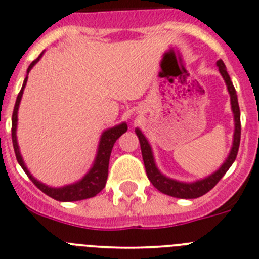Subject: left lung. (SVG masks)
Wrapping results in <instances>:
<instances>
[{
  "instance_id": "left-lung-1",
  "label": "left lung",
  "mask_w": 259,
  "mask_h": 259,
  "mask_svg": "<svg viewBox=\"0 0 259 259\" xmlns=\"http://www.w3.org/2000/svg\"><path fill=\"white\" fill-rule=\"evenodd\" d=\"M217 66L220 68L221 74H222L223 80H225L226 85H227V90L230 93V98H231V108L234 112V120H235V133H234V142H232V148L230 151V155L226 158V161L223 162L222 166L220 169L214 171L211 176L206 177L200 181L192 182V183H185V182H179L176 179L167 178L164 174L160 173V170L157 169L153 160L152 148H151L150 143L146 139L142 132L139 129H135V133L138 135L139 143H141L142 150V157H143L144 167H146V173L148 179L151 181L153 186L157 188L160 192L169 195V196L178 197V199H196V197L202 196L206 192L211 190L214 186L221 181L223 176L226 174L230 166L234 164L235 158L237 156V151H239L240 146V135H241V124H240V108L239 103H237V95L236 90H235L232 81L230 78L226 69L225 63L222 59L217 62Z\"/></svg>"
}]
</instances>
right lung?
Segmentation results:
<instances>
[{
    "label": "right lung",
    "mask_w": 259,
    "mask_h": 259,
    "mask_svg": "<svg viewBox=\"0 0 259 259\" xmlns=\"http://www.w3.org/2000/svg\"><path fill=\"white\" fill-rule=\"evenodd\" d=\"M41 57H42V54H39L38 58H37L36 60H33V62L29 64V67H28L27 77L24 78L22 90H20L19 94H18L15 106H14L13 118H11V137H13V146L14 151H15L16 160H18L20 166L23 167L25 174L29 177V179L37 186V188H39L44 193H46L48 196L53 197L54 200H58V201H78V200L90 199V197H94L97 193L101 192L104 188V186H106L107 177H108L109 156H111V152H112L113 144H115V142L120 138L121 135L126 132L127 125L125 124V122H122V124L116 125V126L111 127V129H107L106 132L102 134L99 147H98L97 156H95L94 164H93L92 169L86 173V176L83 177L81 181L76 182L73 185L64 186V187L53 188L41 183V182L37 181L36 178H33L32 174L29 173V170H28L27 166L24 165L22 155H20L19 146H18V141H16V125H18V109H19L23 92H24L25 83H27L28 80V73H29V71L33 68V66L38 62Z\"/></svg>",
    "instance_id": "obj_1"
}]
</instances>
